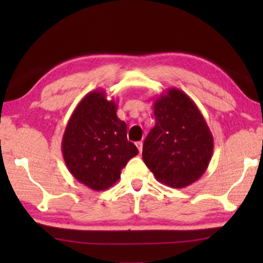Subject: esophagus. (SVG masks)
Returning a JSON list of instances; mask_svg holds the SVG:
<instances>
[{
    "mask_svg": "<svg viewBox=\"0 0 263 263\" xmlns=\"http://www.w3.org/2000/svg\"><path fill=\"white\" fill-rule=\"evenodd\" d=\"M136 146L138 147V149H139V153H141L142 152V141H137Z\"/></svg>",
    "mask_w": 263,
    "mask_h": 263,
    "instance_id": "1",
    "label": "esophagus"
}]
</instances>
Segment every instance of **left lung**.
Here are the masks:
<instances>
[{
    "label": "left lung",
    "mask_w": 263,
    "mask_h": 263,
    "mask_svg": "<svg viewBox=\"0 0 263 263\" xmlns=\"http://www.w3.org/2000/svg\"><path fill=\"white\" fill-rule=\"evenodd\" d=\"M155 126L142 146V159L155 179L172 188L197 181L210 163L213 137L195 102L169 88L154 101Z\"/></svg>",
    "instance_id": "left-lung-1"
}]
</instances>
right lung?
I'll return each mask as SVG.
<instances>
[{
  "label": "right lung",
  "instance_id": "right-lung-1",
  "mask_svg": "<svg viewBox=\"0 0 263 263\" xmlns=\"http://www.w3.org/2000/svg\"><path fill=\"white\" fill-rule=\"evenodd\" d=\"M116 111L117 103L106 99L105 90L89 92L73 111L62 137V157L70 174L96 191L114 185L138 154L127 140L126 123Z\"/></svg>",
  "mask_w": 263,
  "mask_h": 263
}]
</instances>
